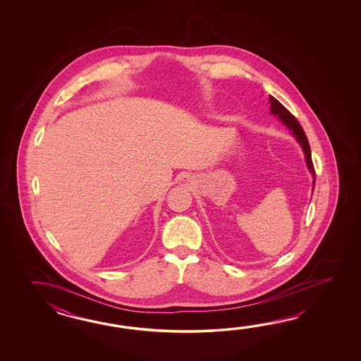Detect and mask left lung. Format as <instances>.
Returning <instances> with one entry per match:
<instances>
[{"instance_id": "1", "label": "left lung", "mask_w": 361, "mask_h": 361, "mask_svg": "<svg viewBox=\"0 0 361 361\" xmlns=\"http://www.w3.org/2000/svg\"><path fill=\"white\" fill-rule=\"evenodd\" d=\"M269 111H271V115H275L279 117V120L281 123H284L285 126L292 131V135L294 138L297 139V142L300 143V146L303 149V154H305V159H306L307 168L310 170V173L312 174V192L314 188V164H312V159H311V149H310V145H308V140H307L306 134L302 129L300 123L297 121V118L286 109V108L279 102L275 99L272 95H269Z\"/></svg>"}]
</instances>
